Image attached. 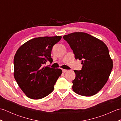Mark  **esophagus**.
<instances>
[{
    "label": "esophagus",
    "instance_id": "esophagus-1",
    "mask_svg": "<svg viewBox=\"0 0 121 121\" xmlns=\"http://www.w3.org/2000/svg\"><path fill=\"white\" fill-rule=\"evenodd\" d=\"M68 71V70H65V69H62V72H67Z\"/></svg>",
    "mask_w": 121,
    "mask_h": 121
}]
</instances>
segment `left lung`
Masks as SVG:
<instances>
[{
    "mask_svg": "<svg viewBox=\"0 0 121 121\" xmlns=\"http://www.w3.org/2000/svg\"><path fill=\"white\" fill-rule=\"evenodd\" d=\"M75 55L82 60L81 70L76 74L72 89L83 96H91L100 91L108 81L113 68V61L107 45L95 37L83 32L63 36Z\"/></svg>",
    "mask_w": 121,
    "mask_h": 121,
    "instance_id": "left-lung-1",
    "label": "left lung"
}]
</instances>
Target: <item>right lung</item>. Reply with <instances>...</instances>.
Instances as JSON below:
<instances>
[{
  "instance_id": "add662e5",
  "label": "right lung",
  "mask_w": 121,
  "mask_h": 121,
  "mask_svg": "<svg viewBox=\"0 0 121 121\" xmlns=\"http://www.w3.org/2000/svg\"><path fill=\"white\" fill-rule=\"evenodd\" d=\"M61 36L35 38L21 46L14 58V77L25 95L40 99L53 91L54 85L62 73L60 69L43 66L47 61L52 62L51 53Z\"/></svg>"
}]
</instances>
